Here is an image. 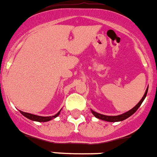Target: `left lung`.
<instances>
[{
    "instance_id": "1",
    "label": "left lung",
    "mask_w": 157,
    "mask_h": 157,
    "mask_svg": "<svg viewBox=\"0 0 157 157\" xmlns=\"http://www.w3.org/2000/svg\"><path fill=\"white\" fill-rule=\"evenodd\" d=\"M147 92H148V87H147V89H146V92H145L144 95H143V98L140 100V101L139 102V103L137 104V105H136L134 108H132L131 110L128 111V112H125V113L121 114V115H116V116H108V115H101V114L97 113V112H94L93 110H91V112H92V114H93V115L96 117V118H99V119L104 120V121H110V122H115V121H123V120L126 119V118H128V117H130L131 115H132L133 114H134L135 112L137 111V109H138V108L140 107V105H142V103H143V101H144V99L146 98V94H147Z\"/></svg>"
}]
</instances>
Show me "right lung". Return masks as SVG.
I'll use <instances>...</instances> for the list:
<instances>
[{
	"mask_svg": "<svg viewBox=\"0 0 157 157\" xmlns=\"http://www.w3.org/2000/svg\"><path fill=\"white\" fill-rule=\"evenodd\" d=\"M19 112H21V114H22L25 117H26L29 119L32 120V121H39V122H45V121H49L50 120H52V118H55L59 115L60 113V111L58 112L57 114H56L55 115L53 116H49V117H43V116H39V115H32V114L30 113H27V112H21V111H19Z\"/></svg>",
	"mask_w": 157,
	"mask_h": 157,
	"instance_id": "add662e5",
	"label": "right lung"
}]
</instances>
